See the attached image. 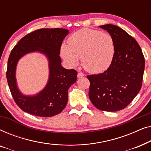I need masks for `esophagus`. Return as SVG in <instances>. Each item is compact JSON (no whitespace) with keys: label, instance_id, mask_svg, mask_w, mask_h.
<instances>
[{"label":"esophagus","instance_id":"esophagus-1","mask_svg":"<svg viewBox=\"0 0 151 151\" xmlns=\"http://www.w3.org/2000/svg\"><path fill=\"white\" fill-rule=\"evenodd\" d=\"M84 74L81 73V72H79V73H78V78H81L82 77H84Z\"/></svg>","mask_w":151,"mask_h":151}]
</instances>
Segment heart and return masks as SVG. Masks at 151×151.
I'll list each match as a JSON object with an SVG mask.
<instances>
[{
  "mask_svg": "<svg viewBox=\"0 0 151 151\" xmlns=\"http://www.w3.org/2000/svg\"><path fill=\"white\" fill-rule=\"evenodd\" d=\"M113 37L107 33L91 29H82L68 38V45H63L60 53L68 65L74 67L81 58L86 71L100 73L108 69L115 55Z\"/></svg>",
  "mask_w": 151,
  "mask_h": 151,
  "instance_id": "b5f03b06",
  "label": "heart"
}]
</instances>
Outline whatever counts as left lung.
Masks as SVG:
<instances>
[{"label":"left lung","instance_id":"1","mask_svg":"<svg viewBox=\"0 0 151 151\" xmlns=\"http://www.w3.org/2000/svg\"><path fill=\"white\" fill-rule=\"evenodd\" d=\"M100 27L113 37L115 52L106 71L87 76L88 97L97 109L113 112L127 107L141 89L145 60L139 44L124 30L111 24Z\"/></svg>","mask_w":151,"mask_h":151}]
</instances>
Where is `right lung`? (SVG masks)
<instances>
[{
    "instance_id": "add662e5",
    "label": "right lung",
    "mask_w": 151,
    "mask_h": 151,
    "mask_svg": "<svg viewBox=\"0 0 151 151\" xmlns=\"http://www.w3.org/2000/svg\"><path fill=\"white\" fill-rule=\"evenodd\" d=\"M69 34L65 29H40L31 32L14 47L7 63L6 76L16 104L24 112L39 117H52L63 111L67 104L68 89L77 80L78 72L61 65L60 47ZM38 51L49 60L50 77L45 89L35 96H24L16 84L15 69L19 60L27 53Z\"/></svg>"
}]
</instances>
